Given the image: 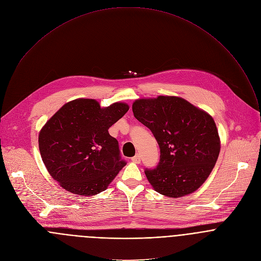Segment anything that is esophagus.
Returning <instances> with one entry per match:
<instances>
[{
    "label": "esophagus",
    "instance_id": "1",
    "mask_svg": "<svg viewBox=\"0 0 261 261\" xmlns=\"http://www.w3.org/2000/svg\"><path fill=\"white\" fill-rule=\"evenodd\" d=\"M132 161L135 163H140L141 162V156L139 154L135 155L134 157H132Z\"/></svg>",
    "mask_w": 261,
    "mask_h": 261
}]
</instances>
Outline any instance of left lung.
<instances>
[{
  "label": "left lung",
  "mask_w": 261,
  "mask_h": 261,
  "mask_svg": "<svg viewBox=\"0 0 261 261\" xmlns=\"http://www.w3.org/2000/svg\"><path fill=\"white\" fill-rule=\"evenodd\" d=\"M135 117L156 139L159 162L145 174L155 191L182 197L196 191L213 169L220 142L213 118L177 97L140 99L133 104Z\"/></svg>",
  "instance_id": "1"
}]
</instances>
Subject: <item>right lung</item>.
<instances>
[{
  "label": "right lung",
  "mask_w": 261,
  "mask_h": 261,
  "mask_svg": "<svg viewBox=\"0 0 261 261\" xmlns=\"http://www.w3.org/2000/svg\"><path fill=\"white\" fill-rule=\"evenodd\" d=\"M127 111L124 103L101 108L93 99H77L46 123L39 136L41 156L62 188L82 196L106 190L126 164L108 129Z\"/></svg>",
  "instance_id": "right-lung-1"
}]
</instances>
